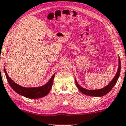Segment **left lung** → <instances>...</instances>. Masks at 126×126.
I'll list each match as a JSON object with an SVG mask.
<instances>
[{"label": "left lung", "mask_w": 126, "mask_h": 126, "mask_svg": "<svg viewBox=\"0 0 126 126\" xmlns=\"http://www.w3.org/2000/svg\"><path fill=\"white\" fill-rule=\"evenodd\" d=\"M120 70H121V61L120 59V57L119 56V66H118L117 71L115 75V76L114 77L113 79L110 81V82L108 85H106V87H103V88H100V89H97V90H88L86 88H84L82 87H81L79 84L78 83L77 81L76 78H75V83H76L77 87H78V88L79 89V91H81L82 94H85V95H89V96H92V97H102V96H104L106 94H108L111 90H112V88H113V87L114 86L115 84H116L117 81L118 79H119L120 74Z\"/></svg>", "instance_id": "1"}]
</instances>
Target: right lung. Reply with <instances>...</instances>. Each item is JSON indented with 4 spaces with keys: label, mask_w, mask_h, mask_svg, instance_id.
Listing matches in <instances>:
<instances>
[{
    "label": "right lung",
    "mask_w": 126,
    "mask_h": 126,
    "mask_svg": "<svg viewBox=\"0 0 126 126\" xmlns=\"http://www.w3.org/2000/svg\"><path fill=\"white\" fill-rule=\"evenodd\" d=\"M4 71L7 80L8 81L10 87L13 88V90L17 94H19V95L30 99L42 98V97H45L46 95H48L51 89L52 86L53 81H54V78L55 77V73H54L49 79V80L42 86L36 87H24L16 84L9 77L4 66Z\"/></svg>",
    "instance_id": "add662e5"
}]
</instances>
